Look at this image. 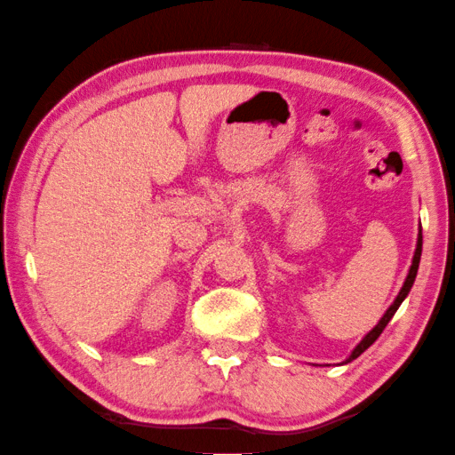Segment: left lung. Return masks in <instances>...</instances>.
<instances>
[{"mask_svg":"<svg viewBox=\"0 0 455 455\" xmlns=\"http://www.w3.org/2000/svg\"><path fill=\"white\" fill-rule=\"evenodd\" d=\"M421 245H423V237H421V229H419V235H417V248H415V254H413V262H411V267H409V274H407V278H405V282H403V288L399 290L397 298H395V300H393L391 307L387 308V312L383 315V318L379 320L375 329L371 331L369 334H364V339L359 342V345L355 347V351L351 353V356H348V359H347L345 363H351V361H355L356 356H361L364 351H367V348H369L371 345H373V342L379 339V334H381V332L385 331V326L389 324V320L393 318V315H395L397 308L401 307V302L405 300V296L409 294V290H411L413 282H415L417 267H419V259H421Z\"/></svg>","mask_w":455,"mask_h":455,"instance_id":"left-lung-1","label":"left lung"}]
</instances>
